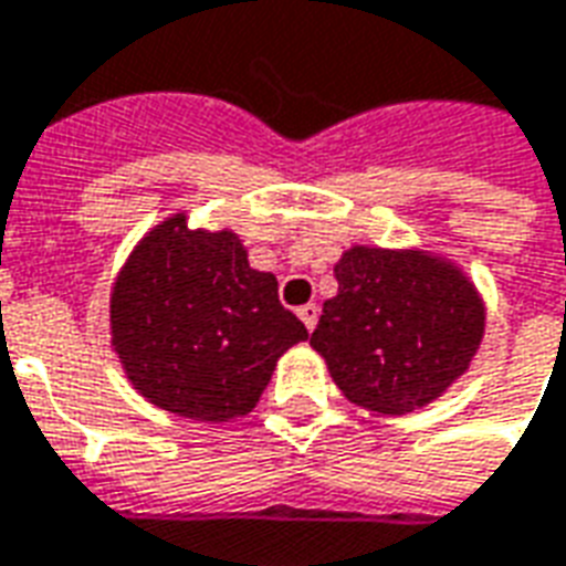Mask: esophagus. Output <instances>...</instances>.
Listing matches in <instances>:
<instances>
[{
  "label": "esophagus",
  "mask_w": 566,
  "mask_h": 566,
  "mask_svg": "<svg viewBox=\"0 0 566 566\" xmlns=\"http://www.w3.org/2000/svg\"><path fill=\"white\" fill-rule=\"evenodd\" d=\"M296 315H300V322L306 324V331H315V324H318V306H315V303L300 306V310H296Z\"/></svg>",
  "instance_id": "1"
}]
</instances>
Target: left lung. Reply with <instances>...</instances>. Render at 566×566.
I'll return each mask as SVG.
<instances>
[{
	"mask_svg": "<svg viewBox=\"0 0 566 566\" xmlns=\"http://www.w3.org/2000/svg\"><path fill=\"white\" fill-rule=\"evenodd\" d=\"M312 349L355 405L410 413L469 370L484 337V303L453 263L422 251L355 244L334 266Z\"/></svg>",
	"mask_w": 566,
	"mask_h": 566,
	"instance_id": "obj_1",
	"label": "left lung"
}]
</instances>
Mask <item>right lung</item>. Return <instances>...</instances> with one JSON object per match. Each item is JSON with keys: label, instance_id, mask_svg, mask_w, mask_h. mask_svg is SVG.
I'll use <instances>...</instances> for the list:
<instances>
[{"label": "right lung", "instance_id": "1", "mask_svg": "<svg viewBox=\"0 0 566 566\" xmlns=\"http://www.w3.org/2000/svg\"><path fill=\"white\" fill-rule=\"evenodd\" d=\"M109 331L134 389L201 422L251 413L275 361L310 337L235 232L189 229L184 214L146 232L122 266Z\"/></svg>", "mask_w": 566, "mask_h": 566}]
</instances>
